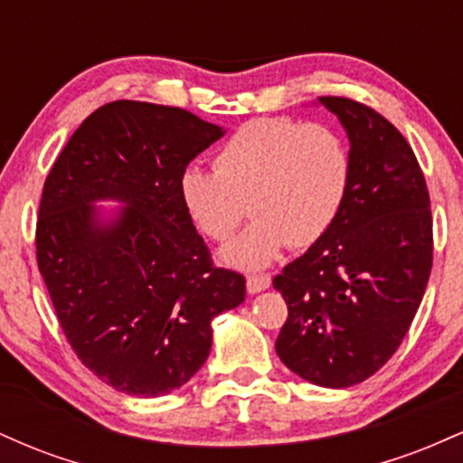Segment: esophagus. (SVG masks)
<instances>
[{
	"label": "esophagus",
	"instance_id": "esophagus-1",
	"mask_svg": "<svg viewBox=\"0 0 463 463\" xmlns=\"http://www.w3.org/2000/svg\"><path fill=\"white\" fill-rule=\"evenodd\" d=\"M269 283H272L269 274H250L248 280H246V287H248L250 294H257V291L268 289Z\"/></svg>",
	"mask_w": 463,
	"mask_h": 463
}]
</instances>
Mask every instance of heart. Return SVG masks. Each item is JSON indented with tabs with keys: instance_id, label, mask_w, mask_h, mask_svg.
Returning a JSON list of instances; mask_svg holds the SVG:
<instances>
[{
	"instance_id": "obj_1",
	"label": "heart",
	"mask_w": 463,
	"mask_h": 463,
	"mask_svg": "<svg viewBox=\"0 0 463 463\" xmlns=\"http://www.w3.org/2000/svg\"><path fill=\"white\" fill-rule=\"evenodd\" d=\"M215 172L191 167L180 178L184 206L204 235L224 241V261L261 269L287 246L309 248L331 231L346 202L348 143L322 121L263 117L243 124L215 154Z\"/></svg>"
}]
</instances>
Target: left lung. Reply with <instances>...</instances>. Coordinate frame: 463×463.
Segmentation results:
<instances>
[{
    "label": "left lung",
    "instance_id": "1",
    "mask_svg": "<svg viewBox=\"0 0 463 463\" xmlns=\"http://www.w3.org/2000/svg\"><path fill=\"white\" fill-rule=\"evenodd\" d=\"M348 132L353 176L331 231L274 276L287 302L276 353L322 387L383 368L411 326L433 265L427 180L405 137L348 98H317Z\"/></svg>",
    "mask_w": 463,
    "mask_h": 463
}]
</instances>
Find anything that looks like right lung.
Wrapping results in <instances>:
<instances>
[{
	"mask_svg": "<svg viewBox=\"0 0 463 463\" xmlns=\"http://www.w3.org/2000/svg\"><path fill=\"white\" fill-rule=\"evenodd\" d=\"M220 126L178 106L117 99L82 121L52 165L36 220V263L78 359L117 392L163 396L211 353L213 322L246 298L217 268L180 178ZM129 204L94 226L93 199Z\"/></svg>",
	"mask_w": 463,
	"mask_h": 463,
	"instance_id": "add662e5",
	"label": "right lung"
}]
</instances>
